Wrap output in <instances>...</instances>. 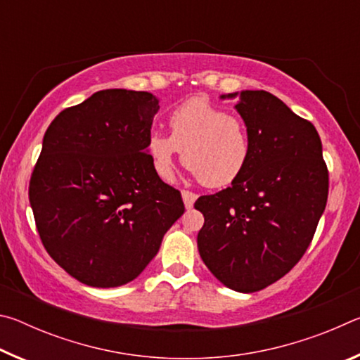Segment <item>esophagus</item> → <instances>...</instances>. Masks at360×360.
<instances>
[{
  "instance_id": "esophagus-1",
  "label": "esophagus",
  "mask_w": 360,
  "mask_h": 360,
  "mask_svg": "<svg viewBox=\"0 0 360 360\" xmlns=\"http://www.w3.org/2000/svg\"><path fill=\"white\" fill-rule=\"evenodd\" d=\"M181 193H182V200H184L186 208H187V210H191L192 206H193V203H195V200L198 198V195H197V193H193V192H191V191H182Z\"/></svg>"
}]
</instances>
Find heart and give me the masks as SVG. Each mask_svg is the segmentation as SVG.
<instances>
[{"label": "heart", "mask_w": 360, "mask_h": 360, "mask_svg": "<svg viewBox=\"0 0 360 360\" xmlns=\"http://www.w3.org/2000/svg\"><path fill=\"white\" fill-rule=\"evenodd\" d=\"M169 136L152 133L148 154L155 173L172 179L174 160L184 152V163L205 186L227 187L246 172L252 154L246 122L227 109L193 98L168 117Z\"/></svg>", "instance_id": "heart-1"}]
</instances>
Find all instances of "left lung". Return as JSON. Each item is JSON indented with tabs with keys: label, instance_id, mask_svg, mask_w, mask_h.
<instances>
[{
	"label": "left lung",
	"instance_id": "1",
	"mask_svg": "<svg viewBox=\"0 0 360 360\" xmlns=\"http://www.w3.org/2000/svg\"><path fill=\"white\" fill-rule=\"evenodd\" d=\"M235 108L251 135V160L230 187L195 202L205 216L197 245L219 281L249 294L303 257L326 210L328 172L314 125L275 95L243 90Z\"/></svg>",
	"mask_w": 360,
	"mask_h": 360
}]
</instances>
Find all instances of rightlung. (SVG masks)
Listing matches in <instances>:
<instances>
[{"label":"right lung","mask_w":360,"mask_h":360,"mask_svg":"<svg viewBox=\"0 0 360 360\" xmlns=\"http://www.w3.org/2000/svg\"><path fill=\"white\" fill-rule=\"evenodd\" d=\"M158 98L108 89L63 109L42 139L28 197L49 255L92 288L135 279L184 212L148 154Z\"/></svg>","instance_id":"1"}]
</instances>
